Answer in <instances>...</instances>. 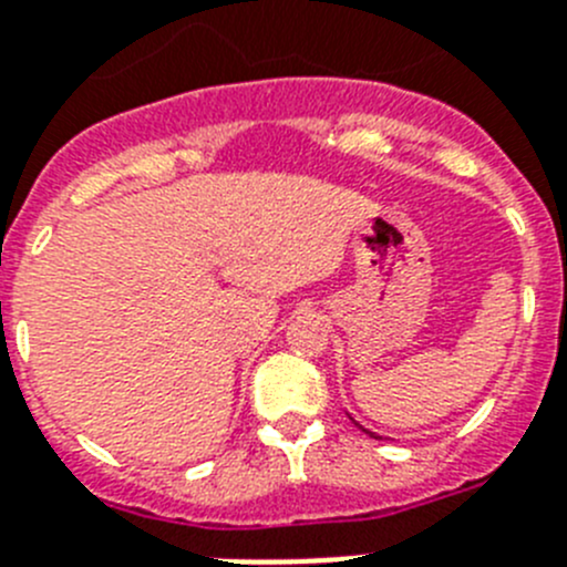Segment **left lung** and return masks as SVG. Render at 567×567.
Returning <instances> with one entry per match:
<instances>
[{"label":"left lung","instance_id":"8db88e82","mask_svg":"<svg viewBox=\"0 0 567 567\" xmlns=\"http://www.w3.org/2000/svg\"><path fill=\"white\" fill-rule=\"evenodd\" d=\"M371 437H379V435H371Z\"/></svg>","mask_w":567,"mask_h":567}]
</instances>
